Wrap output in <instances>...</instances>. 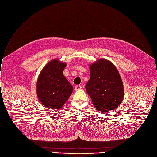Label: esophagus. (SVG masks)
Returning <instances> with one entry per match:
<instances>
[{
	"instance_id": "1",
	"label": "esophagus",
	"mask_w": 157,
	"mask_h": 157,
	"mask_svg": "<svg viewBox=\"0 0 157 157\" xmlns=\"http://www.w3.org/2000/svg\"><path fill=\"white\" fill-rule=\"evenodd\" d=\"M81 88H82V86L80 85H76V86H75V90H80Z\"/></svg>"
}]
</instances>
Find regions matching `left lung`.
Instances as JSON below:
<instances>
[{
  "label": "left lung",
  "mask_w": 157,
  "mask_h": 157,
  "mask_svg": "<svg viewBox=\"0 0 157 157\" xmlns=\"http://www.w3.org/2000/svg\"><path fill=\"white\" fill-rule=\"evenodd\" d=\"M90 77L85 89L93 104L100 112L117 108L124 98V86L119 73L112 62L100 59L90 65Z\"/></svg>",
  "instance_id": "1"
}]
</instances>
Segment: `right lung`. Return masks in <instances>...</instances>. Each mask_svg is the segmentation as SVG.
<instances>
[{"instance_id": "1", "label": "right lung", "mask_w": 157, "mask_h": 157, "mask_svg": "<svg viewBox=\"0 0 157 157\" xmlns=\"http://www.w3.org/2000/svg\"><path fill=\"white\" fill-rule=\"evenodd\" d=\"M66 65L59 59H52L38 76L37 96L42 105L49 109L61 108L72 93L73 86L63 74Z\"/></svg>"}]
</instances>
